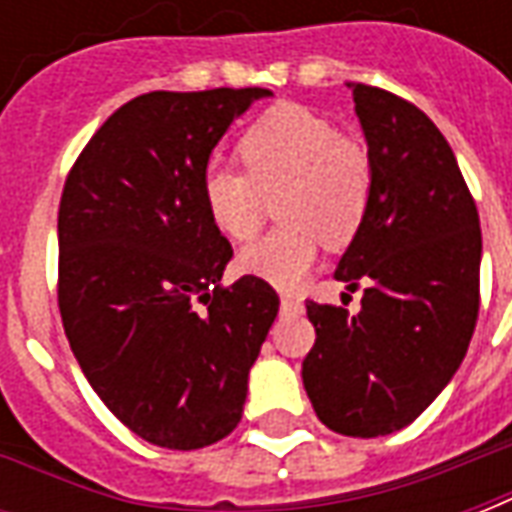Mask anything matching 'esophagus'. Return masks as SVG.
Here are the masks:
<instances>
[{"label":"esophagus","instance_id":"esophagus-1","mask_svg":"<svg viewBox=\"0 0 512 512\" xmlns=\"http://www.w3.org/2000/svg\"><path fill=\"white\" fill-rule=\"evenodd\" d=\"M279 307H282V312H301V310H304V304H301L299 299H290V296H282V304H279Z\"/></svg>","mask_w":512,"mask_h":512}]
</instances>
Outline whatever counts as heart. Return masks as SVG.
Listing matches in <instances>:
<instances>
[{"instance_id": "heart-1", "label": "heart", "mask_w": 512, "mask_h": 512, "mask_svg": "<svg viewBox=\"0 0 512 512\" xmlns=\"http://www.w3.org/2000/svg\"><path fill=\"white\" fill-rule=\"evenodd\" d=\"M241 169L208 167L200 197L213 227L246 241L274 202L279 230L249 244L238 257L246 274L277 288H296L318 260V246L354 241L370 205L373 169L367 150L296 104L271 106L235 145Z\"/></svg>"}]
</instances>
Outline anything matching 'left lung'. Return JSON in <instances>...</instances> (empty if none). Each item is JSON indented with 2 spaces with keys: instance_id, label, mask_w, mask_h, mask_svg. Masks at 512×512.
Listing matches in <instances>:
<instances>
[{
  "instance_id": "8db88e82",
  "label": "left lung",
  "mask_w": 512,
  "mask_h": 512,
  "mask_svg": "<svg viewBox=\"0 0 512 512\" xmlns=\"http://www.w3.org/2000/svg\"><path fill=\"white\" fill-rule=\"evenodd\" d=\"M373 169L365 222L334 277L362 310L307 301L301 365L323 425L376 439L406 428L461 367L480 310V216L452 147L400 95L348 82Z\"/></svg>"
}]
</instances>
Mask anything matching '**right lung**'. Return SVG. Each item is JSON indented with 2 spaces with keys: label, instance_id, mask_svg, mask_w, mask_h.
Segmentation results:
<instances>
[{
  "label": "right lung",
  "instance_id": "1",
  "mask_svg": "<svg viewBox=\"0 0 512 512\" xmlns=\"http://www.w3.org/2000/svg\"><path fill=\"white\" fill-rule=\"evenodd\" d=\"M263 95H139L95 131L62 189L65 337L106 408L167 450L233 433L249 367L279 312L266 279L246 274L224 288L233 246L200 197L211 150Z\"/></svg>",
  "mask_w": 512,
  "mask_h": 512
}]
</instances>
